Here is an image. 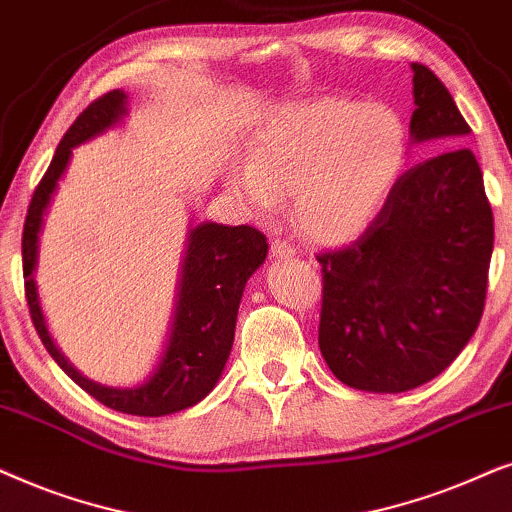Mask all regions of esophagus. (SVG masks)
Segmentation results:
<instances>
[{
    "mask_svg": "<svg viewBox=\"0 0 512 512\" xmlns=\"http://www.w3.org/2000/svg\"><path fill=\"white\" fill-rule=\"evenodd\" d=\"M271 252H274V257H292L297 250L295 245L285 241V238H274V241H271Z\"/></svg>",
    "mask_w": 512,
    "mask_h": 512,
    "instance_id": "esophagus-1",
    "label": "esophagus"
}]
</instances>
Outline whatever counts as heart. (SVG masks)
Instances as JSON below:
<instances>
[{"mask_svg": "<svg viewBox=\"0 0 512 512\" xmlns=\"http://www.w3.org/2000/svg\"><path fill=\"white\" fill-rule=\"evenodd\" d=\"M405 154V126L391 107L320 98L276 112L231 185L260 213L276 210L283 189H292L299 227L316 241L342 243L379 213Z\"/></svg>", "mask_w": 512, "mask_h": 512, "instance_id": "b5f03b06", "label": "heart"}]
</instances>
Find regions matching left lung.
<instances>
[{"label": "left lung", "instance_id": "8db88e82", "mask_svg": "<svg viewBox=\"0 0 512 512\" xmlns=\"http://www.w3.org/2000/svg\"><path fill=\"white\" fill-rule=\"evenodd\" d=\"M410 133L442 149L395 180L356 241L318 252L323 274L318 346L346 386L417 388L454 363L485 311L494 215L470 126L445 84L412 63Z\"/></svg>", "mask_w": 512, "mask_h": 512}]
</instances>
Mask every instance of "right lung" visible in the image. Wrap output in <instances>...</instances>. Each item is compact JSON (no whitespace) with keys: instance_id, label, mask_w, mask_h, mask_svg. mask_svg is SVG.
<instances>
[{"instance_id":"obj_1","label":"right lung","mask_w":512,"mask_h":512,"mask_svg":"<svg viewBox=\"0 0 512 512\" xmlns=\"http://www.w3.org/2000/svg\"><path fill=\"white\" fill-rule=\"evenodd\" d=\"M126 114V93L109 91L95 98L77 121L67 128L42 182L34 189L23 227V278L25 299L39 339L67 377L88 395L112 410L135 417H163L201 403L220 379L234 344L238 304L248 278L260 269L269 243L260 229L224 227L203 222L189 231V248L182 264L180 295H177L173 330L159 367L145 384L133 388H109L81 377L51 342L34 288V264L44 210L58 180L70 163L72 147L107 131Z\"/></svg>"}]
</instances>
